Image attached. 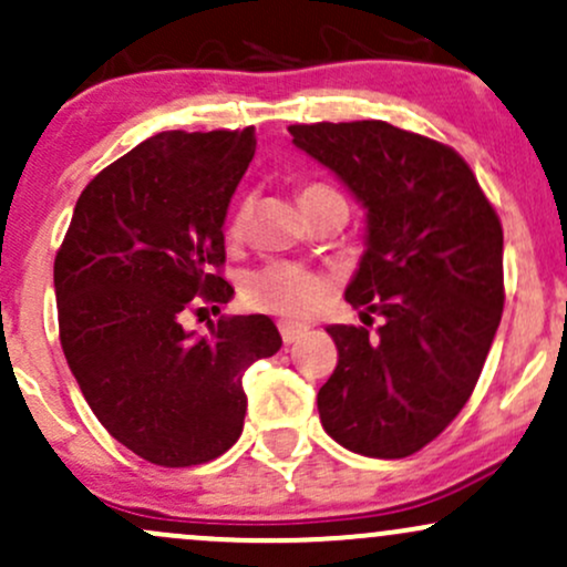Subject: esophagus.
<instances>
[{
	"mask_svg": "<svg viewBox=\"0 0 567 567\" xmlns=\"http://www.w3.org/2000/svg\"><path fill=\"white\" fill-rule=\"evenodd\" d=\"M309 333V328L306 324H298V322H279V336H282L285 343H296L301 341V338Z\"/></svg>",
	"mask_w": 567,
	"mask_h": 567,
	"instance_id": "1",
	"label": "esophagus"
}]
</instances>
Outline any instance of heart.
I'll return each instance as SVG.
<instances>
[{
	"label": "heart",
	"instance_id": "b5f03b06",
	"mask_svg": "<svg viewBox=\"0 0 567 567\" xmlns=\"http://www.w3.org/2000/svg\"><path fill=\"white\" fill-rule=\"evenodd\" d=\"M322 194H336L333 188L324 184H306L298 194V202L311 197H322ZM247 218H250V199H243L234 210L229 220L231 237H243ZM330 282L320 271H311L306 266L275 261L256 269L247 275L243 285V298L250 309L266 311V315L288 317V320H301V317L315 315L317 309L328 298Z\"/></svg>",
	"mask_w": 567,
	"mask_h": 567
}]
</instances>
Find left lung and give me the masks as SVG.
Wrapping results in <instances>:
<instances>
[{
    "instance_id": "obj_1",
    "label": "left lung",
    "mask_w": 567,
    "mask_h": 567,
    "mask_svg": "<svg viewBox=\"0 0 567 567\" xmlns=\"http://www.w3.org/2000/svg\"><path fill=\"white\" fill-rule=\"evenodd\" d=\"M292 143L365 207L347 301L379 333L330 324L338 365L317 394L324 432L370 458H405L474 392L504 311V231L464 159L389 122L290 125Z\"/></svg>"
}]
</instances>
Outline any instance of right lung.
<instances>
[{"mask_svg": "<svg viewBox=\"0 0 567 567\" xmlns=\"http://www.w3.org/2000/svg\"><path fill=\"white\" fill-rule=\"evenodd\" d=\"M252 154V127L152 135L84 186L55 256L71 373L106 432L157 466L229 451L245 370L282 347L264 315L220 317L210 336L181 324L199 303L231 301L224 220Z\"/></svg>", "mask_w": 567, "mask_h": 567, "instance_id": "obj_1", "label": "right lung"}]
</instances>
